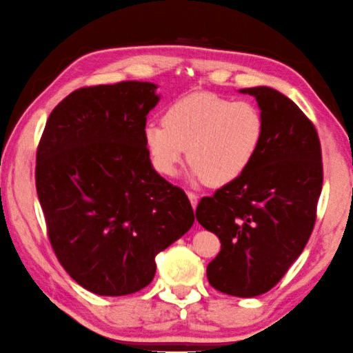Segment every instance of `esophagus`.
Here are the masks:
<instances>
[{
    "instance_id": "1",
    "label": "esophagus",
    "mask_w": 353,
    "mask_h": 353,
    "mask_svg": "<svg viewBox=\"0 0 353 353\" xmlns=\"http://www.w3.org/2000/svg\"><path fill=\"white\" fill-rule=\"evenodd\" d=\"M188 197L190 200V205H192V208L195 210V208H197V203H199V195L195 194V192H192V190H189Z\"/></svg>"
}]
</instances>
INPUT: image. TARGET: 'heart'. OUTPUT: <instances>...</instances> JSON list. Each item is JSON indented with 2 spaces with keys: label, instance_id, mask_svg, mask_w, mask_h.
<instances>
[{
  "label": "heart",
  "instance_id": "heart-1",
  "mask_svg": "<svg viewBox=\"0 0 353 353\" xmlns=\"http://www.w3.org/2000/svg\"><path fill=\"white\" fill-rule=\"evenodd\" d=\"M264 139V119L250 101L197 92L165 108L163 125L150 122L143 142L154 169L173 176L188 159L192 175L211 186L238 180L253 164Z\"/></svg>",
  "mask_w": 353,
  "mask_h": 353
}]
</instances>
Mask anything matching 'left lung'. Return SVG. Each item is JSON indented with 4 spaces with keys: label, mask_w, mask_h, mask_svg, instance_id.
<instances>
[{
    "label": "left lung",
    "mask_w": 353,
    "mask_h": 353,
    "mask_svg": "<svg viewBox=\"0 0 353 353\" xmlns=\"http://www.w3.org/2000/svg\"><path fill=\"white\" fill-rule=\"evenodd\" d=\"M241 92L261 109V148L244 175L200 200L195 217L221 241L206 268L210 285L256 297L272 290L307 245L323 169L316 126L296 103L270 88Z\"/></svg>",
    "instance_id": "8db88e82"
}]
</instances>
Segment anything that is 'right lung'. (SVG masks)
Instances as JSON below:
<instances>
[{
	"label": "right lung",
	"mask_w": 353,
	"mask_h": 353,
	"mask_svg": "<svg viewBox=\"0 0 353 353\" xmlns=\"http://www.w3.org/2000/svg\"><path fill=\"white\" fill-rule=\"evenodd\" d=\"M156 85L122 81L81 88L46 120L36 188L57 261L98 296L150 285L154 258L186 233L184 190L153 169L143 142Z\"/></svg>",
	"instance_id": "obj_1"
}]
</instances>
